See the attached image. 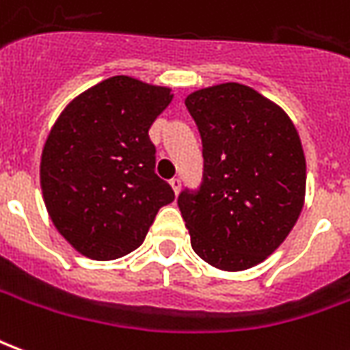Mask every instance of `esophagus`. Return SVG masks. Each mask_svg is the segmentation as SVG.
Instances as JSON below:
<instances>
[{"mask_svg": "<svg viewBox=\"0 0 350 350\" xmlns=\"http://www.w3.org/2000/svg\"><path fill=\"white\" fill-rule=\"evenodd\" d=\"M170 185H171V188H173V192H175V194H179V192H180V179H179V177H173V179L170 180Z\"/></svg>", "mask_w": 350, "mask_h": 350, "instance_id": "34e87169", "label": "esophagus"}]
</instances>
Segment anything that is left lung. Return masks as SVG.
<instances>
[{"label":"left lung","mask_w":350,"mask_h":350,"mask_svg":"<svg viewBox=\"0 0 350 350\" xmlns=\"http://www.w3.org/2000/svg\"><path fill=\"white\" fill-rule=\"evenodd\" d=\"M200 130L203 177L179 209L192 249L224 271L256 266L281 245L306 198V156L288 115L239 83L185 100Z\"/></svg>","instance_id":"8db88e82"}]
</instances>
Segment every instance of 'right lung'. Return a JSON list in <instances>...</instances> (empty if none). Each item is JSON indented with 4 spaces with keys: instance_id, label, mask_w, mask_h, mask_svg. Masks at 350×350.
<instances>
[{
    "instance_id": "right-lung-1",
    "label": "right lung",
    "mask_w": 350,
    "mask_h": 350,
    "mask_svg": "<svg viewBox=\"0 0 350 350\" xmlns=\"http://www.w3.org/2000/svg\"><path fill=\"white\" fill-rule=\"evenodd\" d=\"M170 88L118 75L62 111L41 156V188L56 230L81 254L115 260L145 241L160 207L175 200L154 173L148 130Z\"/></svg>"
}]
</instances>
